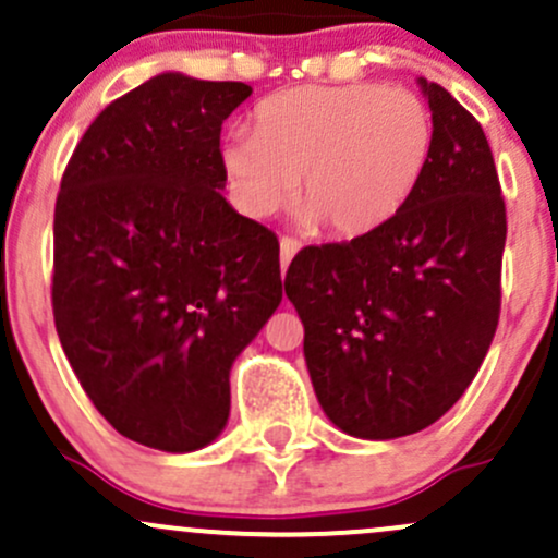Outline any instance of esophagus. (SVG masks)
I'll use <instances>...</instances> for the list:
<instances>
[{
	"label": "esophagus",
	"instance_id": "1",
	"mask_svg": "<svg viewBox=\"0 0 558 558\" xmlns=\"http://www.w3.org/2000/svg\"><path fill=\"white\" fill-rule=\"evenodd\" d=\"M301 248V243L296 239H280V265H283V270L288 265H291V259L296 257V252Z\"/></svg>",
	"mask_w": 558,
	"mask_h": 558
}]
</instances>
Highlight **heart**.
Wrapping results in <instances>:
<instances>
[{"instance_id": "obj_1", "label": "heart", "mask_w": 558, "mask_h": 558, "mask_svg": "<svg viewBox=\"0 0 558 558\" xmlns=\"http://www.w3.org/2000/svg\"><path fill=\"white\" fill-rule=\"evenodd\" d=\"M433 149L430 107L407 88L367 81L267 96L254 112V131H230L220 159L246 217L283 209L296 181L306 228L362 239L412 202Z\"/></svg>"}]
</instances>
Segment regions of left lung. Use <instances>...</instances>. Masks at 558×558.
<instances>
[{
    "mask_svg": "<svg viewBox=\"0 0 558 558\" xmlns=\"http://www.w3.org/2000/svg\"><path fill=\"white\" fill-rule=\"evenodd\" d=\"M435 149L417 194L386 228L306 246L286 272L304 360L338 430L390 440L453 407L496 336L506 207L483 128L417 78Z\"/></svg>",
    "mask_w": 558,
    "mask_h": 558,
    "instance_id": "1",
    "label": "left lung"
}]
</instances>
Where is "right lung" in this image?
<instances>
[{
  "mask_svg": "<svg viewBox=\"0 0 558 558\" xmlns=\"http://www.w3.org/2000/svg\"><path fill=\"white\" fill-rule=\"evenodd\" d=\"M252 86L159 73L99 112L54 207V325L70 367L125 438L209 446L230 367L283 299L272 230L222 196V123Z\"/></svg>",
  "mask_w": 558,
  "mask_h": 558,
  "instance_id": "obj_1",
  "label": "right lung"
}]
</instances>
